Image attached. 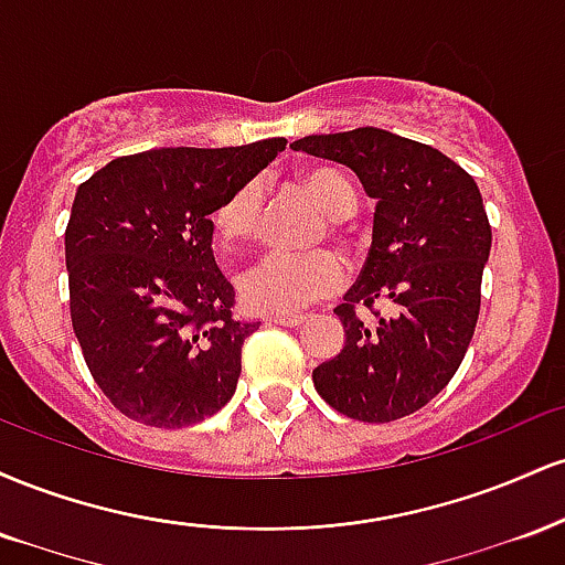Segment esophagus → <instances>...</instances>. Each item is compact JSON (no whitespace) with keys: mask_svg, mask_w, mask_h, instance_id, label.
<instances>
[{"mask_svg":"<svg viewBox=\"0 0 565 565\" xmlns=\"http://www.w3.org/2000/svg\"><path fill=\"white\" fill-rule=\"evenodd\" d=\"M268 323H276V327H300V323L305 321V316H268L265 319Z\"/></svg>","mask_w":565,"mask_h":565,"instance_id":"esophagus-1","label":"esophagus"}]
</instances>
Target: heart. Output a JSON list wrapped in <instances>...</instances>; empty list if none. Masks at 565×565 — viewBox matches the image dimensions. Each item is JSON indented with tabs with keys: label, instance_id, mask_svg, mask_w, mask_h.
Returning <instances> with one entry per match:
<instances>
[{
	"label": "heart",
	"instance_id": "1",
	"mask_svg": "<svg viewBox=\"0 0 565 565\" xmlns=\"http://www.w3.org/2000/svg\"><path fill=\"white\" fill-rule=\"evenodd\" d=\"M300 185L319 204L323 215L340 220L353 215L355 199L353 185L342 172L332 167H310L300 174ZM265 191L260 180H244L220 201L212 217L215 238L223 249H236L257 236L263 223ZM345 281V268L337 255L327 249L316 252H270L260 263L252 265L238 281L246 308L257 313L287 316L302 310L305 305L319 302L334 295Z\"/></svg>",
	"mask_w": 565,
	"mask_h": 565
}]
</instances>
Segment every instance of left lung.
<instances>
[{"instance_id":"obj_1","label":"left lung","mask_w":565,"mask_h":565,"mask_svg":"<svg viewBox=\"0 0 565 565\" xmlns=\"http://www.w3.org/2000/svg\"><path fill=\"white\" fill-rule=\"evenodd\" d=\"M291 148L345 164L377 199L364 270L334 308L345 345L313 369L316 391L359 423L408 417L449 385L476 332L491 249L481 191L438 148L387 129L308 135Z\"/></svg>"}]
</instances>
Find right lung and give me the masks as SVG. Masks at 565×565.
<instances>
[{"mask_svg": "<svg viewBox=\"0 0 565 565\" xmlns=\"http://www.w3.org/2000/svg\"><path fill=\"white\" fill-rule=\"evenodd\" d=\"M157 148L119 157L76 191L66 225L68 305L89 374L135 423L188 427L236 393V291L212 255V220L236 185L284 151Z\"/></svg>", "mask_w": 565, "mask_h": 565, "instance_id": "right-lung-1", "label": "right lung"}]
</instances>
